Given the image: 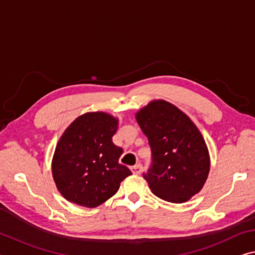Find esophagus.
<instances>
[{
	"instance_id": "34e87169",
	"label": "esophagus",
	"mask_w": 255,
	"mask_h": 255,
	"mask_svg": "<svg viewBox=\"0 0 255 255\" xmlns=\"http://www.w3.org/2000/svg\"><path fill=\"white\" fill-rule=\"evenodd\" d=\"M130 170L132 173H134V175H140L143 171V167H142V164L138 163L136 165H132V167L130 168Z\"/></svg>"
}]
</instances>
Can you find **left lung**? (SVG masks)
<instances>
[{"label":"left lung","instance_id":"obj_1","mask_svg":"<svg viewBox=\"0 0 255 255\" xmlns=\"http://www.w3.org/2000/svg\"><path fill=\"white\" fill-rule=\"evenodd\" d=\"M135 118L147 137L152 164L144 178L152 193L171 203L196 195L210 171L207 143L191 118L164 100H153Z\"/></svg>","mask_w":255,"mask_h":255}]
</instances>
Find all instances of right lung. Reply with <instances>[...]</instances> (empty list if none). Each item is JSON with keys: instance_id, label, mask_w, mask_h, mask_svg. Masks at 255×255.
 <instances>
[{"instance_id": "right-lung-1", "label": "right lung", "mask_w": 255, "mask_h": 255, "mask_svg": "<svg viewBox=\"0 0 255 255\" xmlns=\"http://www.w3.org/2000/svg\"><path fill=\"white\" fill-rule=\"evenodd\" d=\"M118 124V118L107 112H86L63 131L52 159V175L67 201L96 208L115 195L121 181L131 175L119 163L123 148L112 142Z\"/></svg>"}]
</instances>
